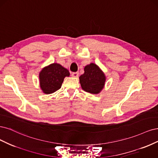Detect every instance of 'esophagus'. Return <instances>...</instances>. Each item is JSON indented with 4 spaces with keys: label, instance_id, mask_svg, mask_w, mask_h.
<instances>
[{
    "label": "esophagus",
    "instance_id": "obj_1",
    "mask_svg": "<svg viewBox=\"0 0 158 158\" xmlns=\"http://www.w3.org/2000/svg\"><path fill=\"white\" fill-rule=\"evenodd\" d=\"M72 76L73 77L77 78V77H78V76H79V73L78 72H74L72 74Z\"/></svg>",
    "mask_w": 158,
    "mask_h": 158
}]
</instances>
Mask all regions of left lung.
<instances>
[{
    "mask_svg": "<svg viewBox=\"0 0 158 158\" xmlns=\"http://www.w3.org/2000/svg\"><path fill=\"white\" fill-rule=\"evenodd\" d=\"M84 73L79 77L81 88L86 92L97 94L104 87L106 77L99 66L94 63L86 65Z\"/></svg>",
    "mask_w": 158,
    "mask_h": 158,
    "instance_id": "1",
    "label": "left lung"
}]
</instances>
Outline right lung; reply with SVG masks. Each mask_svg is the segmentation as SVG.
Masks as SVG:
<instances>
[{"mask_svg":"<svg viewBox=\"0 0 158 158\" xmlns=\"http://www.w3.org/2000/svg\"><path fill=\"white\" fill-rule=\"evenodd\" d=\"M69 71L57 63H53L43 68L39 77L40 87L43 93L52 94L60 89L65 77H69Z\"/></svg>","mask_w":158,"mask_h":158,"instance_id":"obj_1","label":"right lung"}]
</instances>
